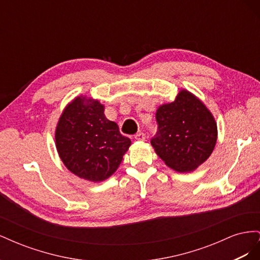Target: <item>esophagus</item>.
<instances>
[{
	"label": "esophagus",
	"mask_w": 260,
	"mask_h": 260,
	"mask_svg": "<svg viewBox=\"0 0 260 260\" xmlns=\"http://www.w3.org/2000/svg\"><path fill=\"white\" fill-rule=\"evenodd\" d=\"M135 139L138 140V141H144V140H145V135H144L143 132L140 131V132H138L137 135L135 136Z\"/></svg>",
	"instance_id": "esophagus-1"
}]
</instances>
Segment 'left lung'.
I'll return each mask as SVG.
<instances>
[{
    "instance_id": "8db88e82",
    "label": "left lung",
    "mask_w": 260,
    "mask_h": 260,
    "mask_svg": "<svg viewBox=\"0 0 260 260\" xmlns=\"http://www.w3.org/2000/svg\"><path fill=\"white\" fill-rule=\"evenodd\" d=\"M157 132L151 144L168 167L179 172L198 168L214 151L217 123L192 93L182 90L156 112Z\"/></svg>"
}]
</instances>
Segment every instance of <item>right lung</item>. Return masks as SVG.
Segmentation results:
<instances>
[{
	"instance_id": "1",
	"label": "right lung",
	"mask_w": 260,
	"mask_h": 260,
	"mask_svg": "<svg viewBox=\"0 0 260 260\" xmlns=\"http://www.w3.org/2000/svg\"><path fill=\"white\" fill-rule=\"evenodd\" d=\"M55 140L68 170L93 182L111 177L131 144L118 124L105 117L104 106L83 96L76 98L62 112Z\"/></svg>"
}]
</instances>
